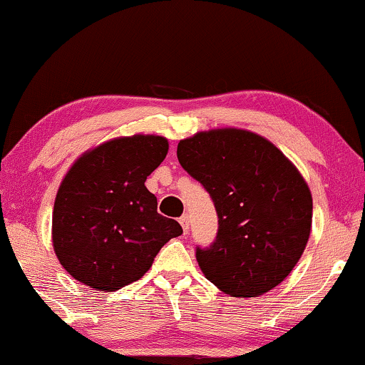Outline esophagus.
I'll list each match as a JSON object with an SVG mask.
<instances>
[{
    "instance_id": "1",
    "label": "esophagus",
    "mask_w": 365,
    "mask_h": 365,
    "mask_svg": "<svg viewBox=\"0 0 365 365\" xmlns=\"http://www.w3.org/2000/svg\"><path fill=\"white\" fill-rule=\"evenodd\" d=\"M179 223H181L184 233H187V231H189V216L182 215L181 217H179Z\"/></svg>"
}]
</instances>
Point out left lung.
Instances as JSON below:
<instances>
[{"label": "left lung", "instance_id": "8db88e82", "mask_svg": "<svg viewBox=\"0 0 365 365\" xmlns=\"http://www.w3.org/2000/svg\"><path fill=\"white\" fill-rule=\"evenodd\" d=\"M178 159L217 212L215 245L196 252L207 280L240 298L280 285L312 230V192L297 165L267 137L238 127L179 140Z\"/></svg>", "mask_w": 365, "mask_h": 365}]
</instances>
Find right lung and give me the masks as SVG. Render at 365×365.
Returning a JSON list of instances; mask_svg holds the SVG:
<instances>
[{
	"label": "right lung",
	"instance_id": "obj_1",
	"mask_svg": "<svg viewBox=\"0 0 365 365\" xmlns=\"http://www.w3.org/2000/svg\"><path fill=\"white\" fill-rule=\"evenodd\" d=\"M163 135L113 137L85 150L56 191L51 243L75 280L115 292L139 280L159 250L182 233L160 216L145 179L168 155Z\"/></svg>",
	"mask_w": 365,
	"mask_h": 365
}]
</instances>
